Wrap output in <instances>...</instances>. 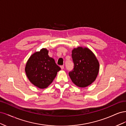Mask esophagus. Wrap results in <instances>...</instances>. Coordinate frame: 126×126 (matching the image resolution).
<instances>
[{
    "mask_svg": "<svg viewBox=\"0 0 126 126\" xmlns=\"http://www.w3.org/2000/svg\"><path fill=\"white\" fill-rule=\"evenodd\" d=\"M60 68H61V69H62V70H63V68H64V66H61Z\"/></svg>",
    "mask_w": 126,
    "mask_h": 126,
    "instance_id": "34e87169",
    "label": "esophagus"
}]
</instances>
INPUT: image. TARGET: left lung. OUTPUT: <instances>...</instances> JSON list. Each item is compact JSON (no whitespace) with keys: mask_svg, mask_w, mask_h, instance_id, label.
Returning <instances> with one entry per match:
<instances>
[{"mask_svg":"<svg viewBox=\"0 0 126 126\" xmlns=\"http://www.w3.org/2000/svg\"><path fill=\"white\" fill-rule=\"evenodd\" d=\"M74 69L69 76L74 84L79 87L91 85L96 79L99 63L94 53L87 48L78 47L72 51Z\"/></svg>","mask_w":126,"mask_h":126,"instance_id":"left-lung-1","label":"left lung"}]
</instances>
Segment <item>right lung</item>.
Here are the masks:
<instances>
[{
	"label": "right lung",
	"mask_w": 126,
	"mask_h": 126,
	"mask_svg": "<svg viewBox=\"0 0 126 126\" xmlns=\"http://www.w3.org/2000/svg\"><path fill=\"white\" fill-rule=\"evenodd\" d=\"M61 68L55 60L48 56V50L43 48L34 53L26 64L27 76L33 85L44 89L50 85Z\"/></svg>",
	"instance_id": "1"
}]
</instances>
